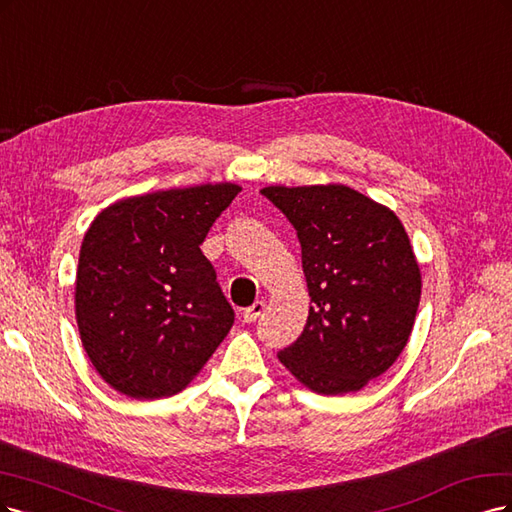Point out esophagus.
<instances>
[{
	"instance_id": "obj_1",
	"label": "esophagus",
	"mask_w": 512,
	"mask_h": 512,
	"mask_svg": "<svg viewBox=\"0 0 512 512\" xmlns=\"http://www.w3.org/2000/svg\"><path fill=\"white\" fill-rule=\"evenodd\" d=\"M263 308H266V304H263V302H255L253 306L246 308V310L242 312L244 323H255V321L263 315Z\"/></svg>"
}]
</instances>
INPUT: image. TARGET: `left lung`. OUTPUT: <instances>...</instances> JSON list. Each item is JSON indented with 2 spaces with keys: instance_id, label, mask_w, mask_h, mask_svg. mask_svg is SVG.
I'll return each instance as SVG.
<instances>
[{
  "instance_id": "obj_1",
  "label": "left lung",
  "mask_w": 512,
  "mask_h": 512,
  "mask_svg": "<svg viewBox=\"0 0 512 512\" xmlns=\"http://www.w3.org/2000/svg\"><path fill=\"white\" fill-rule=\"evenodd\" d=\"M298 232L310 310L278 359L323 395L359 391L400 357L415 325L421 272L404 225L344 185L266 187Z\"/></svg>"
}]
</instances>
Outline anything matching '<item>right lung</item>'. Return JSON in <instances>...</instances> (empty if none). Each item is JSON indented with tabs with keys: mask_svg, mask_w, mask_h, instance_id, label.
<instances>
[{
	"mask_svg": "<svg viewBox=\"0 0 512 512\" xmlns=\"http://www.w3.org/2000/svg\"><path fill=\"white\" fill-rule=\"evenodd\" d=\"M238 193L219 183L127 197L87 229L76 321L112 389L136 400L174 395L232 329L234 308L200 244Z\"/></svg>",
	"mask_w": 512,
	"mask_h": 512,
	"instance_id": "obj_1",
	"label": "right lung"
}]
</instances>
